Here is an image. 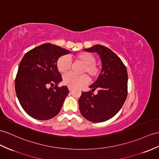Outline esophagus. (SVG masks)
Returning <instances> with one entry per match:
<instances>
[{
	"label": "esophagus",
	"instance_id": "esophagus-1",
	"mask_svg": "<svg viewBox=\"0 0 159 159\" xmlns=\"http://www.w3.org/2000/svg\"><path fill=\"white\" fill-rule=\"evenodd\" d=\"M73 87L72 86H68V89H69V91H71V90H73Z\"/></svg>",
	"mask_w": 159,
	"mask_h": 159
}]
</instances>
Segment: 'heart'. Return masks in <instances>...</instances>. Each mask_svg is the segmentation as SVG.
I'll return each mask as SVG.
<instances>
[{
	"label": "heart",
	"mask_w": 159,
	"mask_h": 159,
	"mask_svg": "<svg viewBox=\"0 0 159 159\" xmlns=\"http://www.w3.org/2000/svg\"><path fill=\"white\" fill-rule=\"evenodd\" d=\"M73 58L76 63L82 65L80 73L86 74L89 80H92L98 75L100 68L95 63L96 59L92 54L88 52H82L73 55ZM57 68L61 73L68 72L71 69L70 60L65 55L60 57L57 61ZM85 75H75L72 73H67L63 76V82L67 86L77 87L87 82L88 78Z\"/></svg>",
	"instance_id": "obj_1"
}]
</instances>
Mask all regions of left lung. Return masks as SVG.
Listing matches in <instances>:
<instances>
[{
    "label": "left lung",
    "mask_w": 159,
    "mask_h": 159,
    "mask_svg": "<svg viewBox=\"0 0 159 159\" xmlns=\"http://www.w3.org/2000/svg\"><path fill=\"white\" fill-rule=\"evenodd\" d=\"M97 52L102 62V69L97 80L82 92L79 99L81 114L88 121L100 123L113 117L124 104L127 95V71L121 59L109 48L96 44L85 48ZM97 89V95L92 92Z\"/></svg>",
    "instance_id": "1"
}]
</instances>
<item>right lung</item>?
Instances as JSON below:
<instances>
[{
    "label": "right lung",
    "mask_w": 159,
    "mask_h": 159,
    "mask_svg": "<svg viewBox=\"0 0 159 159\" xmlns=\"http://www.w3.org/2000/svg\"><path fill=\"white\" fill-rule=\"evenodd\" d=\"M69 53L60 46L46 43L30 50L23 57L15 88L19 103L30 117L48 120L60 112L69 91L67 86H58L62 77L57 61ZM48 84L54 87L48 89Z\"/></svg>",
    "instance_id": "obj_1"
}]
</instances>
